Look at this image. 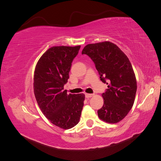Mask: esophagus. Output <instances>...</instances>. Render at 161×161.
<instances>
[{"instance_id": "1", "label": "esophagus", "mask_w": 161, "mask_h": 161, "mask_svg": "<svg viewBox=\"0 0 161 161\" xmlns=\"http://www.w3.org/2000/svg\"><path fill=\"white\" fill-rule=\"evenodd\" d=\"M93 94H89V93H85V97L86 98H90V97H92L93 96Z\"/></svg>"}]
</instances>
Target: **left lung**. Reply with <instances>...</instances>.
I'll return each instance as SVG.
<instances>
[{
    "label": "left lung",
    "mask_w": 161,
    "mask_h": 161,
    "mask_svg": "<svg viewBox=\"0 0 161 161\" xmlns=\"http://www.w3.org/2000/svg\"><path fill=\"white\" fill-rule=\"evenodd\" d=\"M82 54L91 58L101 80L108 85V89L102 94L103 105L97 111L99 118L107 123L119 122L132 108L137 90L135 73L128 58L118 46L108 41L86 45Z\"/></svg>",
    "instance_id": "left-lung-1"
}]
</instances>
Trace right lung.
I'll return each instance as SVG.
<instances>
[{
    "label": "right lung",
    "mask_w": 161,
    "mask_h": 161,
    "mask_svg": "<svg viewBox=\"0 0 161 161\" xmlns=\"http://www.w3.org/2000/svg\"><path fill=\"white\" fill-rule=\"evenodd\" d=\"M80 46H53L39 59L33 76V91L41 111L51 123L62 129L79 122L85 96L67 94L64 85L69 79L73 59Z\"/></svg>",
    "instance_id": "add662e5"
}]
</instances>
